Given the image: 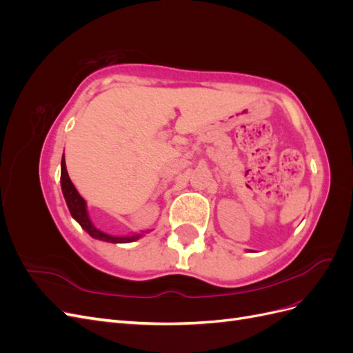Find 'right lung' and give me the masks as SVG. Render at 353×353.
<instances>
[{
    "label": "right lung",
    "instance_id": "obj_1",
    "mask_svg": "<svg viewBox=\"0 0 353 353\" xmlns=\"http://www.w3.org/2000/svg\"><path fill=\"white\" fill-rule=\"evenodd\" d=\"M60 183H61V190H63V196H65V200L68 203V208L70 210V215L79 222V225L87 231L91 237L103 240V241H109V243H130L137 239L141 237V234H135V236H126V237H114L109 236V234L101 232L100 230L95 228L87 213V206H85V200L81 197V194L74 188L72 184V181L68 175L66 170V163H65V154L61 157V175H60Z\"/></svg>",
    "mask_w": 353,
    "mask_h": 353
}]
</instances>
